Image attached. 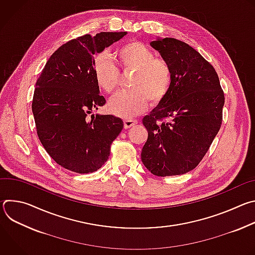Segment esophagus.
<instances>
[{
	"mask_svg": "<svg viewBox=\"0 0 255 255\" xmlns=\"http://www.w3.org/2000/svg\"><path fill=\"white\" fill-rule=\"evenodd\" d=\"M135 124H137V120H133V119H125L124 120V128L128 129L132 126H134Z\"/></svg>",
	"mask_w": 255,
	"mask_h": 255,
	"instance_id": "obj_1",
	"label": "esophagus"
}]
</instances>
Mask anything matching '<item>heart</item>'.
Returning <instances> with one entry per match:
<instances>
[{
	"label": "heart",
	"mask_w": 255,
	"mask_h": 255,
	"mask_svg": "<svg viewBox=\"0 0 255 255\" xmlns=\"http://www.w3.org/2000/svg\"><path fill=\"white\" fill-rule=\"evenodd\" d=\"M115 58L123 71L133 70L130 77L131 90L118 94L110 103L109 110L116 116L131 118L142 113L148 101L160 103L169 93L172 84V69L162 57L139 41H129L117 48ZM93 75L99 89L106 94H114L120 81V71L106 54H99L93 62Z\"/></svg>",
	"instance_id": "obj_1"
}]
</instances>
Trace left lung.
<instances>
[{"label":"left lung","instance_id":"obj_1","mask_svg":"<svg viewBox=\"0 0 255 255\" xmlns=\"http://www.w3.org/2000/svg\"><path fill=\"white\" fill-rule=\"evenodd\" d=\"M150 45L172 69L167 96L142 120L148 137L141 160L157 176L184 174L201 162L223 120L224 92L213 65L174 38Z\"/></svg>","mask_w":255,"mask_h":255}]
</instances>
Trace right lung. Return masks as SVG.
<instances>
[{"mask_svg":"<svg viewBox=\"0 0 255 255\" xmlns=\"http://www.w3.org/2000/svg\"><path fill=\"white\" fill-rule=\"evenodd\" d=\"M127 32H100L72 39L55 50L36 83L32 100L36 131L60 166L78 173L98 170L123 129L113 115L88 114L106 104L93 75L94 55Z\"/></svg>","mask_w":255,"mask_h":255,"instance_id":"right-lung-1","label":"right lung"}]
</instances>
